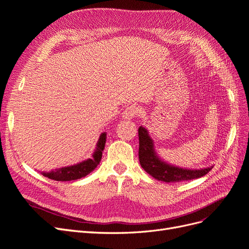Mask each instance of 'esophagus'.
Returning a JSON list of instances; mask_svg holds the SVG:
<instances>
[{
	"mask_svg": "<svg viewBox=\"0 0 249 249\" xmlns=\"http://www.w3.org/2000/svg\"><path fill=\"white\" fill-rule=\"evenodd\" d=\"M140 109L136 106H130V107H126L124 109V111L123 112V118L124 119H132L135 116H137L139 114Z\"/></svg>",
	"mask_w": 249,
	"mask_h": 249,
	"instance_id": "34e87169",
	"label": "esophagus"
}]
</instances>
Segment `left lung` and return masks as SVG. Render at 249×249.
Wrapping results in <instances>:
<instances>
[{"instance_id": "1", "label": "left lung", "mask_w": 249, "mask_h": 249, "mask_svg": "<svg viewBox=\"0 0 249 249\" xmlns=\"http://www.w3.org/2000/svg\"><path fill=\"white\" fill-rule=\"evenodd\" d=\"M139 136V161L141 167L144 169L148 175L152 176L158 180L166 183L182 182V180H190L198 178L213 168L210 166L200 169H187L173 166L161 160L156 154L154 141L148 135L145 127L140 126L138 129Z\"/></svg>"}]
</instances>
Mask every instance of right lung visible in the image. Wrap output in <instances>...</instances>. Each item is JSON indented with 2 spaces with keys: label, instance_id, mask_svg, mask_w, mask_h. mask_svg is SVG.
<instances>
[{
  "label": "right lung",
  "instance_id": "right-lung-1",
  "mask_svg": "<svg viewBox=\"0 0 249 249\" xmlns=\"http://www.w3.org/2000/svg\"><path fill=\"white\" fill-rule=\"evenodd\" d=\"M106 138H107L106 132L102 133L99 140H97L96 147L92 155V158H90V159H87L76 165H71V166L58 168L55 170H52L50 172H41V173L44 177L54 180H59V182L79 179L81 178L86 177L92 170H94L97 165L100 164L102 155H103V150L105 148V143H106Z\"/></svg>",
  "mask_w": 249,
  "mask_h": 249
}]
</instances>
